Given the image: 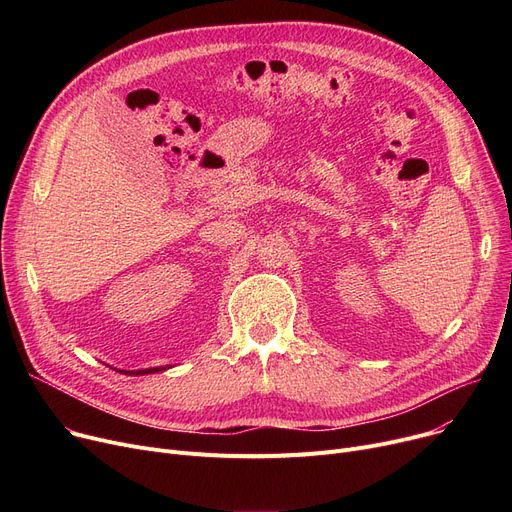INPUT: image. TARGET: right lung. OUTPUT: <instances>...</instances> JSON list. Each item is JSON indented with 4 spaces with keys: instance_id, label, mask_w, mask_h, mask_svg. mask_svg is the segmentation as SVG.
Returning <instances> with one entry per match:
<instances>
[{
    "instance_id": "add662e5",
    "label": "right lung",
    "mask_w": 512,
    "mask_h": 512,
    "mask_svg": "<svg viewBox=\"0 0 512 512\" xmlns=\"http://www.w3.org/2000/svg\"><path fill=\"white\" fill-rule=\"evenodd\" d=\"M155 371H161V367H153V369H139V371H120V373H126V375H145V373H155Z\"/></svg>"
}]
</instances>
